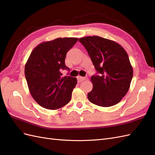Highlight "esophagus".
<instances>
[{
	"mask_svg": "<svg viewBox=\"0 0 155 155\" xmlns=\"http://www.w3.org/2000/svg\"><path fill=\"white\" fill-rule=\"evenodd\" d=\"M85 79H86L85 77H81V76H78V77H77V80H78V82H82L83 81H84Z\"/></svg>",
	"mask_w": 155,
	"mask_h": 155,
	"instance_id": "34e87169",
	"label": "esophagus"
}]
</instances>
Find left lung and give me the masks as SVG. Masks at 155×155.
Instances as JSON below:
<instances>
[{
    "instance_id": "8db88e82",
    "label": "left lung",
    "mask_w": 155,
    "mask_h": 155,
    "mask_svg": "<svg viewBox=\"0 0 155 155\" xmlns=\"http://www.w3.org/2000/svg\"><path fill=\"white\" fill-rule=\"evenodd\" d=\"M98 74L91 77L93 88L88 94L92 104L107 107L125 96L133 77L128 54L117 42L98 36L79 38Z\"/></svg>"
}]
</instances>
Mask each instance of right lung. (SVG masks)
<instances>
[{
	"mask_svg": "<svg viewBox=\"0 0 155 155\" xmlns=\"http://www.w3.org/2000/svg\"><path fill=\"white\" fill-rule=\"evenodd\" d=\"M78 38H58L40 44L31 53L25 66V75L31 96L38 105L55 110L70 101L77 79L61 77L66 54Z\"/></svg>",
	"mask_w": 155,
	"mask_h": 155,
	"instance_id": "right-lung-1",
	"label": "right lung"
}]
</instances>
